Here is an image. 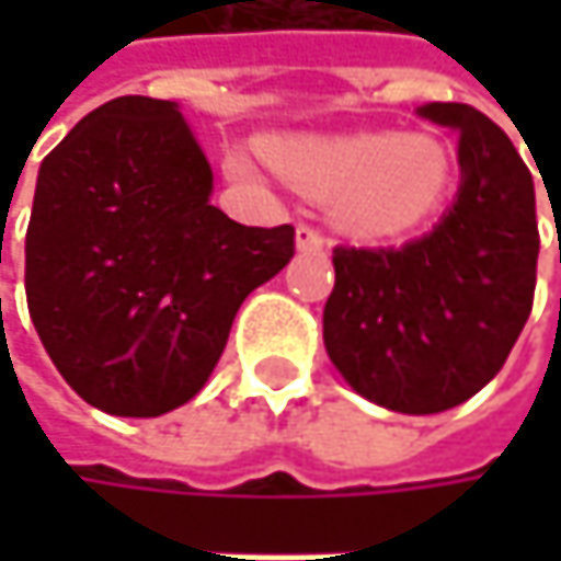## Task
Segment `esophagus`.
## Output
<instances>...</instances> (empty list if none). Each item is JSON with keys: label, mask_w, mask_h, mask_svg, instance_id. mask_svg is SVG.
Segmentation results:
<instances>
[{"label": "esophagus", "mask_w": 561, "mask_h": 561, "mask_svg": "<svg viewBox=\"0 0 561 561\" xmlns=\"http://www.w3.org/2000/svg\"><path fill=\"white\" fill-rule=\"evenodd\" d=\"M295 243H298L301 253H321V250H324V233H321L318 227H311V224H298Z\"/></svg>", "instance_id": "obj_1"}]
</instances>
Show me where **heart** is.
<instances>
[{
	"mask_svg": "<svg viewBox=\"0 0 561 561\" xmlns=\"http://www.w3.org/2000/svg\"><path fill=\"white\" fill-rule=\"evenodd\" d=\"M270 159L295 184L334 194L337 220L367 237H390L425 224L451 184V152L435 136H298L270 142ZM230 169L250 174L253 165L237 152Z\"/></svg>",
	"mask_w": 561,
	"mask_h": 561,
	"instance_id": "b5f03b06",
	"label": "heart"
}]
</instances>
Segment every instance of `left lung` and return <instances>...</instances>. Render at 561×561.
I'll return each mask as SVG.
<instances>
[{
    "label": "left lung",
    "instance_id": "1",
    "mask_svg": "<svg viewBox=\"0 0 561 561\" xmlns=\"http://www.w3.org/2000/svg\"><path fill=\"white\" fill-rule=\"evenodd\" d=\"M419 113L458 133V197L402 247H334L324 347L370 402L432 415L501 374L533 311L539 224L533 174L497 123L468 103Z\"/></svg>",
    "mask_w": 561,
    "mask_h": 561
}]
</instances>
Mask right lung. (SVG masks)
I'll use <instances>...</instances> for the list:
<instances>
[{
	"label": "right lung",
	"mask_w": 561,
	"mask_h": 561,
	"mask_svg": "<svg viewBox=\"0 0 561 561\" xmlns=\"http://www.w3.org/2000/svg\"><path fill=\"white\" fill-rule=\"evenodd\" d=\"M171 100L116 96L42 162L25 295L67 387L110 415L178 409L217 367L243 298L295 256V227H243Z\"/></svg>",
	"instance_id": "1"
}]
</instances>
